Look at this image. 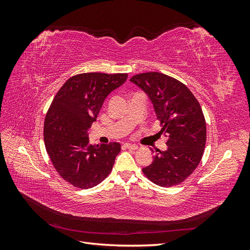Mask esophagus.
<instances>
[{"mask_svg": "<svg viewBox=\"0 0 250 250\" xmlns=\"http://www.w3.org/2000/svg\"><path fill=\"white\" fill-rule=\"evenodd\" d=\"M124 148H127V149H131V150H135L138 149V146L137 145H133V144H129V143H125L123 145Z\"/></svg>", "mask_w": 250, "mask_h": 250, "instance_id": "34e87169", "label": "esophagus"}]
</instances>
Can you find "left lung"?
<instances>
[{
  "instance_id": "obj_1",
  "label": "left lung",
  "mask_w": 250,
  "mask_h": 250,
  "mask_svg": "<svg viewBox=\"0 0 250 250\" xmlns=\"http://www.w3.org/2000/svg\"><path fill=\"white\" fill-rule=\"evenodd\" d=\"M130 81L146 93L167 141L145 175L157 186L172 187L185 181L197 168L207 142V125L200 104L184 83L157 72L143 73ZM157 152V151H156Z\"/></svg>"
}]
</instances>
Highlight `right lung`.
<instances>
[{
  "instance_id": "1",
  "label": "right lung",
  "mask_w": 250,
  "mask_h": 250,
  "mask_svg": "<svg viewBox=\"0 0 250 250\" xmlns=\"http://www.w3.org/2000/svg\"><path fill=\"white\" fill-rule=\"evenodd\" d=\"M127 77V74L76 75L65 81L51 103L44 120V145L59 175L74 187L93 188L112 169L121 145L116 142L92 145L87 131L106 97Z\"/></svg>"
}]
</instances>
